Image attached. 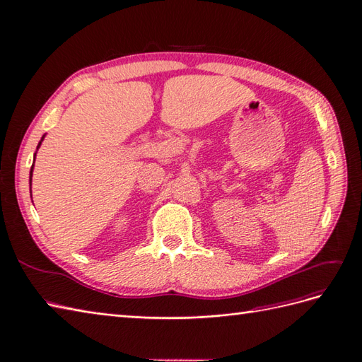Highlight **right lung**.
<instances>
[{"instance_id": "right-lung-1", "label": "right lung", "mask_w": 362, "mask_h": 362, "mask_svg": "<svg viewBox=\"0 0 362 362\" xmlns=\"http://www.w3.org/2000/svg\"><path fill=\"white\" fill-rule=\"evenodd\" d=\"M45 137H46V134H45V136L42 137V140H40V143H38V146H37V151H38V147L42 146V141L45 140ZM34 160H35V153H34ZM33 170H34V164H33V167H31V171H30V185H31V182H33Z\"/></svg>"}]
</instances>
